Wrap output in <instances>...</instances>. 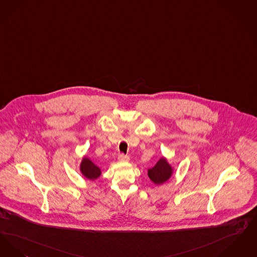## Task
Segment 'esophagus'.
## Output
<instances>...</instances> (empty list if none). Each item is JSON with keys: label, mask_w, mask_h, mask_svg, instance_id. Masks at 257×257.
Segmentation results:
<instances>
[{"label": "esophagus", "mask_w": 257, "mask_h": 257, "mask_svg": "<svg viewBox=\"0 0 257 257\" xmlns=\"http://www.w3.org/2000/svg\"><path fill=\"white\" fill-rule=\"evenodd\" d=\"M118 159H119V161H122V162H125V161H128V159H130V157H127V156H124L123 154H121L119 157H118Z\"/></svg>", "instance_id": "1"}]
</instances>
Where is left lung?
Returning <instances> with one entry per match:
<instances>
[{"mask_svg":"<svg viewBox=\"0 0 257 257\" xmlns=\"http://www.w3.org/2000/svg\"><path fill=\"white\" fill-rule=\"evenodd\" d=\"M173 169L168 164L165 158L158 160L157 164L148 171V176L156 184H161L171 178Z\"/></svg>","mask_w":257,"mask_h":257,"instance_id":"8db88e82","label":"left lung"}]
</instances>
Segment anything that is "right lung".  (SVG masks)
<instances>
[{
	"mask_svg": "<svg viewBox=\"0 0 257 257\" xmlns=\"http://www.w3.org/2000/svg\"><path fill=\"white\" fill-rule=\"evenodd\" d=\"M80 172L86 179H98L100 176V168L97 167L90 159L84 157L80 164Z\"/></svg>",
	"mask_w": 257,
	"mask_h": 257,
	"instance_id": "obj_1",
	"label": "right lung"
}]
</instances>
